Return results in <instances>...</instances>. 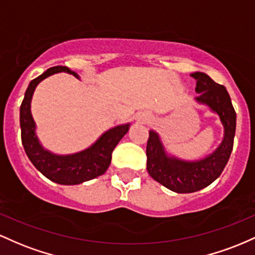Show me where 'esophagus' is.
<instances>
[{"mask_svg":"<svg viewBox=\"0 0 255 255\" xmlns=\"http://www.w3.org/2000/svg\"><path fill=\"white\" fill-rule=\"evenodd\" d=\"M150 120V117L148 116L147 113H139L138 116H137V122L138 123H147Z\"/></svg>","mask_w":255,"mask_h":255,"instance_id":"34e87169","label":"esophagus"}]
</instances>
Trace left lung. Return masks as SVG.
Returning <instances> with one entry per match:
<instances>
[{
  "instance_id": "1",
  "label": "left lung",
  "mask_w": 255,
  "mask_h": 255,
  "mask_svg": "<svg viewBox=\"0 0 255 255\" xmlns=\"http://www.w3.org/2000/svg\"><path fill=\"white\" fill-rule=\"evenodd\" d=\"M196 81L195 101L219 117L224 137L217 149L200 160H183L170 155L156 131H149L147 143V171L153 179L178 194L194 193L208 187L220 176L233 151L236 112L225 87L202 72L190 74Z\"/></svg>"
}]
</instances>
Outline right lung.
Here are the masks:
<instances>
[{
    "label": "right lung",
    "mask_w": 255,
    "mask_h": 255,
    "mask_svg": "<svg viewBox=\"0 0 255 255\" xmlns=\"http://www.w3.org/2000/svg\"><path fill=\"white\" fill-rule=\"evenodd\" d=\"M59 72L73 74L76 78H79L78 74L66 66H55L30 82L20 106L21 142L27 158L43 176L58 184L76 185L96 178L107 171L114 148L128 131L130 123L110 128L90 147L78 153L59 155L45 149L36 135V123L31 114V101L37 85L47 77Z\"/></svg>",
    "instance_id": "obj_1"
}]
</instances>
